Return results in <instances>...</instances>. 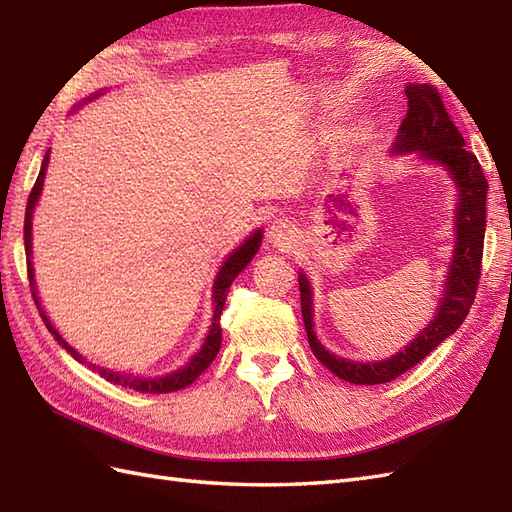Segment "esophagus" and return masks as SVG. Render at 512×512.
Listing matches in <instances>:
<instances>
[{"label":"esophagus","mask_w":512,"mask_h":512,"mask_svg":"<svg viewBox=\"0 0 512 512\" xmlns=\"http://www.w3.org/2000/svg\"><path fill=\"white\" fill-rule=\"evenodd\" d=\"M268 240L272 246H277L283 251V248H292V244L296 242V231L290 222L277 220V222H272L268 229Z\"/></svg>","instance_id":"34e87169"}]
</instances>
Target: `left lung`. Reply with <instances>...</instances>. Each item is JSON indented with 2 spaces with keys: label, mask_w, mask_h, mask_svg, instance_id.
<instances>
[{
  "label": "left lung",
  "mask_w": 512,
  "mask_h": 512,
  "mask_svg": "<svg viewBox=\"0 0 512 512\" xmlns=\"http://www.w3.org/2000/svg\"><path fill=\"white\" fill-rule=\"evenodd\" d=\"M406 99H409V110H406V116L400 125V134L393 151H419L428 160H435L437 164H443L450 170V175L458 183V190H461V199H458L456 209V251L450 266L448 285H445L443 303L435 320L400 355L378 363L346 361L322 348V344L316 339V333H313L309 281L305 274H300V309H303V322L313 355L335 376L355 385L391 383L393 378L409 372L413 365L428 357L467 318L471 305H474L482 270L489 190L482 166L478 157L465 149V138L454 125L448 110H445L441 93L435 86L409 84L406 86Z\"/></svg>",
  "instance_id": "obj_1"
}]
</instances>
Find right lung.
I'll use <instances>...</instances> for the list:
<instances>
[{
  "label": "right lung",
  "instance_id": "right-lung-1",
  "mask_svg": "<svg viewBox=\"0 0 512 512\" xmlns=\"http://www.w3.org/2000/svg\"><path fill=\"white\" fill-rule=\"evenodd\" d=\"M47 162H49V151L45 153L43 168H41V173H38L34 188H32V192H30V196H28V207H25L23 240H25V257H28V277H30V285H32L34 303H36L38 311H41L43 322H45V326L49 329V333L56 337V342H58L64 350L71 352V355H73L77 361L84 363L82 355H77V352L58 335V331L54 329V326H51V322L47 320V316L43 313L41 305H38V298H36V292H34V274H32L34 270H32V261H30V255H32V212H34V205H36V201H38V194H41V190H43V179H45ZM261 238H264V235H261V231H255V233L251 235V238H248V240L238 248V251H235L233 255L227 257L225 266L220 268L218 277H216V283H214V305H216V309H214L212 331H209L203 348H201L199 352H196V355L190 359V363L186 365V368L175 372V374L162 376V378H134V376H129V374H119V372L101 370V368H97V365H93V363H88V368H93V372L97 370L103 378H106V381H110V383H114V385H121V387H125V389H134V391H140V393H170V391H177V389H183V387L192 385V383L196 381V378H199V376L209 368V363H212V361L216 359V355H218L220 344H222L220 313H222V307H225L227 292H229L231 283L235 281V277H238V274H240L248 264H251V259H253V255L257 253V248H259V244H261Z\"/></svg>",
  "mask_w": 512,
  "mask_h": 512
}]
</instances>
